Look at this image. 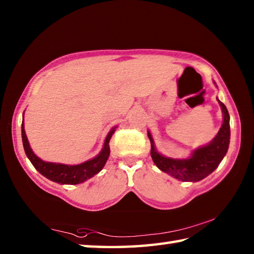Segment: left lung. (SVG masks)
<instances>
[{
    "instance_id": "8db88e82",
    "label": "left lung",
    "mask_w": 254,
    "mask_h": 254,
    "mask_svg": "<svg viewBox=\"0 0 254 254\" xmlns=\"http://www.w3.org/2000/svg\"><path fill=\"white\" fill-rule=\"evenodd\" d=\"M223 112V124L216 136L208 144L203 145L187 159H174L162 156L154 145L151 133L148 136L151 143V158L159 169L183 182H199L217 168L227 152L230 144V114L226 106L218 100Z\"/></svg>"
}]
</instances>
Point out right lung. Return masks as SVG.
I'll use <instances>...</instances> for the list:
<instances>
[{"label":"right lung","mask_w":254,"mask_h":254,"mask_svg":"<svg viewBox=\"0 0 254 254\" xmlns=\"http://www.w3.org/2000/svg\"><path fill=\"white\" fill-rule=\"evenodd\" d=\"M115 128H117V127L112 128L109 134L106 135L102 151L95 158L83 163H79V165H65V163L47 162L41 160L40 158H38L33 153L32 149L30 148L28 137L25 135L23 121L22 127H21V133H22V142L25 154H27V157L31 161L34 168L39 171L42 176H45L46 178H48L51 182L62 185H77L92 178L93 176L100 173L103 167L105 166L110 156V140L115 132Z\"/></svg>","instance_id":"right-lung-1"}]
</instances>
